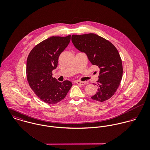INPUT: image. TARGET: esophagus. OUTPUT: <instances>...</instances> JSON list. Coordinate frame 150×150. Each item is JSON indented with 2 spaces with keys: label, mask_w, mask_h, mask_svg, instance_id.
Here are the masks:
<instances>
[{
  "label": "esophagus",
  "mask_w": 150,
  "mask_h": 150,
  "mask_svg": "<svg viewBox=\"0 0 150 150\" xmlns=\"http://www.w3.org/2000/svg\"><path fill=\"white\" fill-rule=\"evenodd\" d=\"M77 84H79V85H81V86H84L86 84V81H76V82Z\"/></svg>",
  "instance_id": "esophagus-1"
}]
</instances>
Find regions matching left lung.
Returning a JSON list of instances; mask_svg holds the SVG:
<instances>
[{
  "label": "left lung",
  "instance_id": "1",
  "mask_svg": "<svg viewBox=\"0 0 150 150\" xmlns=\"http://www.w3.org/2000/svg\"><path fill=\"white\" fill-rule=\"evenodd\" d=\"M72 43L85 52L89 61L100 69L97 81L98 92L91 98L104 102L115 93L122 77V60L116 47L108 40L94 33L73 35Z\"/></svg>",
  "mask_w": 150,
  "mask_h": 150
}]
</instances>
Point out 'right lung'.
I'll list each match as a JSON object with an SVG mask.
<instances>
[{
    "label": "right lung",
    "instance_id": "right-lung-1",
    "mask_svg": "<svg viewBox=\"0 0 150 150\" xmlns=\"http://www.w3.org/2000/svg\"><path fill=\"white\" fill-rule=\"evenodd\" d=\"M71 35L52 36L37 44L26 61V77L35 93L44 102L55 104L63 100L72 86L68 80L59 82L52 77L58 58L70 42Z\"/></svg>",
    "mask_w": 150,
    "mask_h": 150
}]
</instances>
